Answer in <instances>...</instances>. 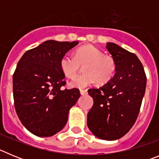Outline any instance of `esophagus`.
I'll list each match as a JSON object with an SVG mask.
<instances>
[{"label":"esophagus","instance_id":"1","mask_svg":"<svg viewBox=\"0 0 159 159\" xmlns=\"http://www.w3.org/2000/svg\"><path fill=\"white\" fill-rule=\"evenodd\" d=\"M80 94L81 95H86L87 93H88V90L87 89H80Z\"/></svg>","mask_w":159,"mask_h":159}]
</instances>
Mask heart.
Listing matches in <instances>:
<instances>
[{"instance_id": "b5f03b06", "label": "heart", "mask_w": 159, "mask_h": 159, "mask_svg": "<svg viewBox=\"0 0 159 159\" xmlns=\"http://www.w3.org/2000/svg\"><path fill=\"white\" fill-rule=\"evenodd\" d=\"M60 69L68 78H75L80 66H84L83 75L74 79L70 85L83 88L97 81L105 84L114 76L116 64L113 58L104 56L103 52L93 45H84L79 48L75 56L67 53L60 60Z\"/></svg>"}]
</instances>
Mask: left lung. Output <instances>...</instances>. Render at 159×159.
<instances>
[{"instance_id":"8db88e82","label":"left lung","mask_w":159,"mask_h":159,"mask_svg":"<svg viewBox=\"0 0 159 159\" xmlns=\"http://www.w3.org/2000/svg\"><path fill=\"white\" fill-rule=\"evenodd\" d=\"M116 64V73L99 88L88 94L94 103L88 113V127L99 139H119L137 119L145 94L147 76L135 54L114 43L106 46Z\"/></svg>"}]
</instances>
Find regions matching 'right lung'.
Returning a JSON list of instances; mask_svg holds the SVG:
<instances>
[{
    "mask_svg": "<svg viewBox=\"0 0 159 159\" xmlns=\"http://www.w3.org/2000/svg\"><path fill=\"white\" fill-rule=\"evenodd\" d=\"M78 41L47 40L19 60L12 76L15 109L28 130L40 137L56 134L64 127L68 112L80 96L78 88L64 89L60 60Z\"/></svg>",
    "mask_w": 159,
    "mask_h": 159,
    "instance_id": "right-lung-1",
    "label": "right lung"
}]
</instances>
